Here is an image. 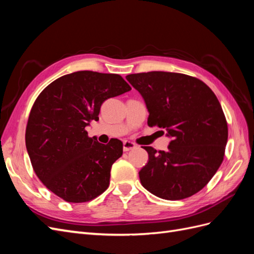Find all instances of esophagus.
Returning a JSON list of instances; mask_svg holds the SVG:
<instances>
[{
	"mask_svg": "<svg viewBox=\"0 0 254 254\" xmlns=\"http://www.w3.org/2000/svg\"><path fill=\"white\" fill-rule=\"evenodd\" d=\"M136 147V145L132 142H129V141H125L123 143V150L124 151H129L131 149H134Z\"/></svg>",
	"mask_w": 254,
	"mask_h": 254,
	"instance_id": "obj_1",
	"label": "esophagus"
}]
</instances>
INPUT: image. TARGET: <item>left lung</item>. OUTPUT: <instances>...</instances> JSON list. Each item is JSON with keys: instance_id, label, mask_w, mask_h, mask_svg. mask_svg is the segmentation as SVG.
<instances>
[{"instance_id": "left-lung-1", "label": "left lung", "mask_w": 254, "mask_h": 254, "mask_svg": "<svg viewBox=\"0 0 254 254\" xmlns=\"http://www.w3.org/2000/svg\"><path fill=\"white\" fill-rule=\"evenodd\" d=\"M147 107L148 126L166 130L167 150L145 146L148 163L139 172L142 186L166 200H180L203 189L219 168L228 125L214 92L195 77L148 72L126 76Z\"/></svg>"}]
</instances>
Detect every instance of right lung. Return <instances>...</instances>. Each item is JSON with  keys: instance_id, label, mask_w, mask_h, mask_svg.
<instances>
[{"instance_id": "obj_1", "label": "right lung", "mask_w": 254, "mask_h": 254, "mask_svg": "<svg viewBox=\"0 0 254 254\" xmlns=\"http://www.w3.org/2000/svg\"><path fill=\"white\" fill-rule=\"evenodd\" d=\"M131 90L118 74L79 71L50 83L29 113L25 144L42 183L67 202H86L108 189L112 164L123 143L89 137L86 127L97 121L102 104Z\"/></svg>"}]
</instances>
